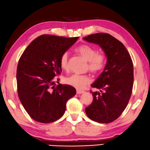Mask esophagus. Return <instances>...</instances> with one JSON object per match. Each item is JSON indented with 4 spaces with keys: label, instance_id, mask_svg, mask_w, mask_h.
Wrapping results in <instances>:
<instances>
[{
    "label": "esophagus",
    "instance_id": "obj_1",
    "mask_svg": "<svg viewBox=\"0 0 150 150\" xmlns=\"http://www.w3.org/2000/svg\"><path fill=\"white\" fill-rule=\"evenodd\" d=\"M84 92L83 90H77V94H83Z\"/></svg>",
    "mask_w": 150,
    "mask_h": 150
}]
</instances>
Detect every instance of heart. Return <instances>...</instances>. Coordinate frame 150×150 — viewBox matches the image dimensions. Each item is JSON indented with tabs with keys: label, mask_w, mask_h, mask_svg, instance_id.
Wrapping results in <instances>:
<instances>
[{
	"label": "heart",
	"mask_w": 150,
	"mask_h": 150,
	"mask_svg": "<svg viewBox=\"0 0 150 150\" xmlns=\"http://www.w3.org/2000/svg\"><path fill=\"white\" fill-rule=\"evenodd\" d=\"M76 52L88 61V68L94 73H98L104 68L106 61L105 54L97 52L95 48L88 45H81L76 48ZM60 65L63 70L67 71L69 69V54L67 52L63 54L60 58ZM65 83L73 86L77 89H82L90 82L89 76L86 75L74 74L65 77Z\"/></svg>",
	"instance_id": "obj_1"
}]
</instances>
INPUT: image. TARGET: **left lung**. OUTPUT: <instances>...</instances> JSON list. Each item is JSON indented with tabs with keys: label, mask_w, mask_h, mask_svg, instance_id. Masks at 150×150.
<instances>
[{
	"label": "left lung",
	"mask_w": 150,
	"mask_h": 150,
	"mask_svg": "<svg viewBox=\"0 0 150 150\" xmlns=\"http://www.w3.org/2000/svg\"><path fill=\"white\" fill-rule=\"evenodd\" d=\"M102 48L107 63L92 84L100 92H92L93 101L85 109L88 117L98 123H110L127 106L133 86V64L125 46L109 34L96 33L83 37Z\"/></svg>",
	"instance_id": "1"
}]
</instances>
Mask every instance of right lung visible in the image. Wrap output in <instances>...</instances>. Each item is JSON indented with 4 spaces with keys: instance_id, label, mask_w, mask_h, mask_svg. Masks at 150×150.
I'll list each match as a JSON object with an SVG mask.
<instances>
[{
    "instance_id": "1",
    "label": "right lung",
    "mask_w": 150,
    "mask_h": 150,
    "mask_svg": "<svg viewBox=\"0 0 150 150\" xmlns=\"http://www.w3.org/2000/svg\"><path fill=\"white\" fill-rule=\"evenodd\" d=\"M78 38L41 35L21 56L16 74L18 96L35 121L47 124L60 119L66 110L67 102L75 95V88L71 86L59 83L56 86L55 77L62 71L61 56Z\"/></svg>"
}]
</instances>
